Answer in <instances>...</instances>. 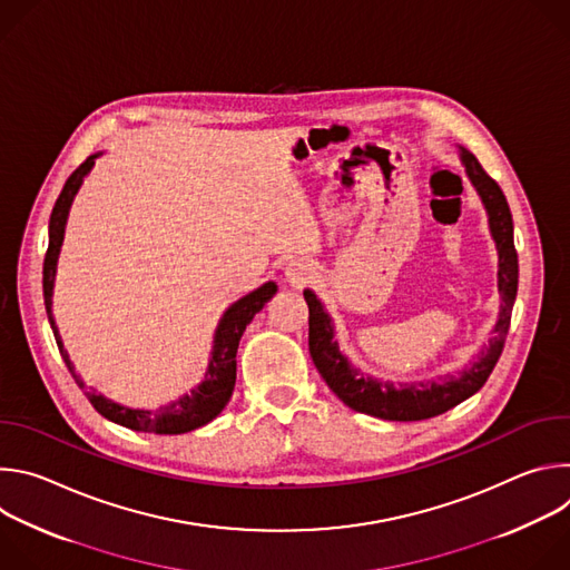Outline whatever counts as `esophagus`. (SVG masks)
Listing matches in <instances>:
<instances>
[{"instance_id": "34e87169", "label": "esophagus", "mask_w": 570, "mask_h": 570, "mask_svg": "<svg viewBox=\"0 0 570 570\" xmlns=\"http://www.w3.org/2000/svg\"><path fill=\"white\" fill-rule=\"evenodd\" d=\"M308 277H311V268H308L306 264H302V262H291V264L286 266V279H288L291 284L302 286V284H306Z\"/></svg>"}]
</instances>
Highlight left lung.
Wrapping results in <instances>:
<instances>
[{
    "label": "left lung",
    "mask_w": 570,
    "mask_h": 570,
    "mask_svg": "<svg viewBox=\"0 0 570 570\" xmlns=\"http://www.w3.org/2000/svg\"><path fill=\"white\" fill-rule=\"evenodd\" d=\"M460 161L469 183L473 185L480 203L487 212L490 234L497 243L499 253V295L501 308L499 320L492 330V338L478 356L462 367L455 376L446 374L438 381H420V383H390L376 376L361 372L352 361L341 352L336 336L334 320L317 299L311 288H304V299L308 304V352L320 372L327 381L330 390L356 413H365L387 422H420L451 411L453 405L462 403L471 394H475L484 381L490 379L497 361L501 358L505 336L510 330L512 306L519 288V259L514 250V223L510 214V205L501 191V187L484 174L480 161L473 153L460 146Z\"/></svg>",
    "instance_id": "8db88e82"
}]
</instances>
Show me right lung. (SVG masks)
Wrapping results in <instances>:
<instances>
[{
  "label": "right lung",
  "instance_id": "1",
  "mask_svg": "<svg viewBox=\"0 0 570 570\" xmlns=\"http://www.w3.org/2000/svg\"><path fill=\"white\" fill-rule=\"evenodd\" d=\"M101 155L104 153L90 155L83 161V165H80L67 178V183H65V187H62V191H60V196L53 205L51 218H49V248H47L45 266H42V291H45V306H47V317H49V324H51V332H53V338L58 343V350H60V356H62L67 370L76 379L78 387L86 392L90 403L106 420H110L119 426H126L130 431L155 433V435L189 433V431H196V429L209 424L212 420H216L220 415V411L227 405V401L232 396V390H234V383H236L238 341H240L243 332H246L248 324L253 322V317L277 293V284L266 282L257 291L243 295L240 299H236L232 306L225 308V313L220 315V320L216 324L205 379L191 392L174 399L167 405H161V409H157V411L132 409V405H124V403H119L115 399H108L106 394L88 387L86 381L76 374L73 363H71V358H69V354L62 345V338H60L51 306H53L56 268H58V257H60V248H62V240H65V227H67L69 209L73 205V198H76L78 189L83 187V180L95 169L97 157H101Z\"/></svg>",
  "mask_w": 570,
  "mask_h": 570
}]
</instances>
